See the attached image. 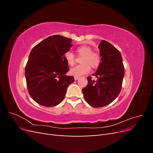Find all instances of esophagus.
<instances>
[{
    "label": "esophagus",
    "mask_w": 153,
    "mask_h": 153,
    "mask_svg": "<svg viewBox=\"0 0 153 153\" xmlns=\"http://www.w3.org/2000/svg\"><path fill=\"white\" fill-rule=\"evenodd\" d=\"M79 78H80V76H74V78H75V80H77Z\"/></svg>",
    "instance_id": "34e87169"
}]
</instances>
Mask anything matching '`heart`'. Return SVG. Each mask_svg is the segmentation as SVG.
I'll use <instances>...</instances> for the list:
<instances>
[{
  "mask_svg": "<svg viewBox=\"0 0 153 153\" xmlns=\"http://www.w3.org/2000/svg\"><path fill=\"white\" fill-rule=\"evenodd\" d=\"M79 55H83L81 59V64L71 68L69 71L74 76H81L89 72L90 66L92 68H96L101 62V57L98 53L92 52V50L88 46H82L76 49ZM64 59L69 66H73L75 63V57L71 52H67L64 54Z\"/></svg>",
  "mask_w": 153,
  "mask_h": 153,
  "instance_id": "heart-1",
  "label": "heart"
}]
</instances>
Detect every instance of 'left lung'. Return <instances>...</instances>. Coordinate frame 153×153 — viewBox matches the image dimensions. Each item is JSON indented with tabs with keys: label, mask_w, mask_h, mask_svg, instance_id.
I'll use <instances>...</instances> for the list:
<instances>
[{
	"label": "left lung",
	"mask_w": 153,
	"mask_h": 153,
	"mask_svg": "<svg viewBox=\"0 0 153 153\" xmlns=\"http://www.w3.org/2000/svg\"><path fill=\"white\" fill-rule=\"evenodd\" d=\"M101 62L94 73L98 79L87 77V85L82 89L84 98L92 107L100 108L111 103L121 91L124 76L123 58L119 51L105 40L98 46Z\"/></svg>",
	"instance_id": "8db88e82"
}]
</instances>
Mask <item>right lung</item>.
Instances as JSON below:
<instances>
[{"instance_id":"1","label":"right lung","mask_w":153,"mask_h":153,"mask_svg":"<svg viewBox=\"0 0 153 153\" xmlns=\"http://www.w3.org/2000/svg\"><path fill=\"white\" fill-rule=\"evenodd\" d=\"M72 39L60 35L45 39L32 48L26 64L27 87L31 98L45 106H56L64 100L69 85L75 81L67 76L69 66L64 54Z\"/></svg>"}]
</instances>
